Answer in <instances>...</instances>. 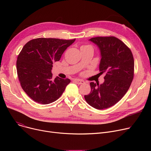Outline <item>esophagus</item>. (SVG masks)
<instances>
[{
	"mask_svg": "<svg viewBox=\"0 0 151 151\" xmlns=\"http://www.w3.org/2000/svg\"><path fill=\"white\" fill-rule=\"evenodd\" d=\"M74 82L76 83V84H84L85 83V82L83 80H78V79H76V80H74Z\"/></svg>",
	"mask_w": 151,
	"mask_h": 151,
	"instance_id": "obj_1",
	"label": "esophagus"
}]
</instances>
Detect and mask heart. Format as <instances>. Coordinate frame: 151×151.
<instances>
[{"mask_svg":"<svg viewBox=\"0 0 151 151\" xmlns=\"http://www.w3.org/2000/svg\"><path fill=\"white\" fill-rule=\"evenodd\" d=\"M84 46H83V47H84Z\"/></svg>","mask_w":151,"mask_h":151,"instance_id":"1","label":"heart"}]
</instances>
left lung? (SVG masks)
<instances>
[{
	"mask_svg": "<svg viewBox=\"0 0 151 151\" xmlns=\"http://www.w3.org/2000/svg\"><path fill=\"white\" fill-rule=\"evenodd\" d=\"M100 50L99 70L105 73L103 84L90 83L91 91L84 96L88 104L97 109L114 105L129 90L134 75V59L126 45L115 37H97L89 39Z\"/></svg>",
	"mask_w": 151,
	"mask_h": 151,
	"instance_id": "1",
	"label": "left lung"
}]
</instances>
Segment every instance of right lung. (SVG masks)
I'll return each mask as SVG.
<instances>
[{"instance_id": "1", "label": "right lung", "mask_w": 151, "mask_h": 151, "mask_svg": "<svg viewBox=\"0 0 151 151\" xmlns=\"http://www.w3.org/2000/svg\"><path fill=\"white\" fill-rule=\"evenodd\" d=\"M75 41L38 38L24 46L17 59V73L22 89L34 101L46 105L61 96L70 80L53 79L52 64Z\"/></svg>"}]
</instances>
